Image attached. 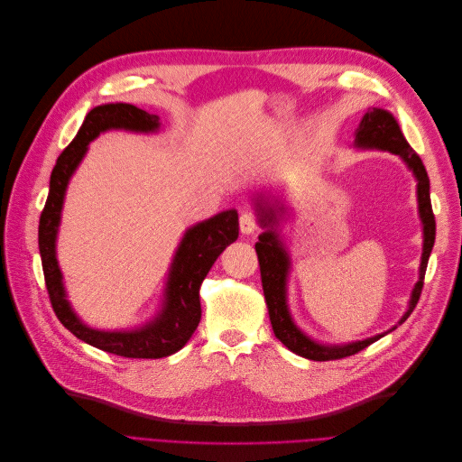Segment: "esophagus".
<instances>
[{"instance_id": "1", "label": "esophagus", "mask_w": 462, "mask_h": 462, "mask_svg": "<svg viewBox=\"0 0 462 462\" xmlns=\"http://www.w3.org/2000/svg\"><path fill=\"white\" fill-rule=\"evenodd\" d=\"M257 229H259V224H257L255 214H252V212L240 214V231H243L245 235H252Z\"/></svg>"}]
</instances>
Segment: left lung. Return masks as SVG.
Masks as SVG:
<instances>
[{
	"label": "left lung",
	"mask_w": 462,
	"mask_h": 462,
	"mask_svg": "<svg viewBox=\"0 0 462 462\" xmlns=\"http://www.w3.org/2000/svg\"><path fill=\"white\" fill-rule=\"evenodd\" d=\"M356 144L361 148H378V150L397 153V156H401L406 162V165L411 169V172L417 179V203H420V216L423 222V255H421V267H420V282L415 283L408 310L399 321V323H404L413 312L417 300L421 297L427 263H429V255L432 252L434 236H436V222H434L432 205H430V191H429L430 184L427 177V169L421 158L417 156L413 148L404 139L397 120L393 118L391 113L383 111V108L372 106L370 111L363 116L356 134ZM257 212H259L261 226L269 227L265 233L259 235V240L255 243L263 293H265L273 331L285 347L291 349L293 354L312 361L344 359V357L359 354L361 349L374 344L376 340H380L382 337L397 328V325H394L391 331L383 335H376L366 340L342 344V346H325L306 337L293 323L288 310V300H285V280H288V271H290V255L285 252L282 240L278 238V233L273 229L276 224V214L273 207H267V203L263 199L257 203Z\"/></svg>",
	"instance_id": "left-lung-1"
}]
</instances>
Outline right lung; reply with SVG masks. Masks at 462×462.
I'll list each match as a JSON object with an SVG mask.
<instances>
[{
    "label": "right lung",
    "instance_id": "right-lung-1",
    "mask_svg": "<svg viewBox=\"0 0 462 462\" xmlns=\"http://www.w3.org/2000/svg\"><path fill=\"white\" fill-rule=\"evenodd\" d=\"M160 116L148 115L129 103H108L86 115L77 137L65 148L52 169L51 189L39 217V254L45 274L51 304L65 328L97 349L129 359H160L184 347L201 321L199 288L214 261L238 238L236 210L219 212L207 222L189 227L174 254L169 269L165 302L160 314L141 328L131 331H97L84 325L65 299L61 271L56 259V235L61 216L65 189L84 153L99 134L106 129L158 131Z\"/></svg>",
    "mask_w": 462,
    "mask_h": 462
}]
</instances>
